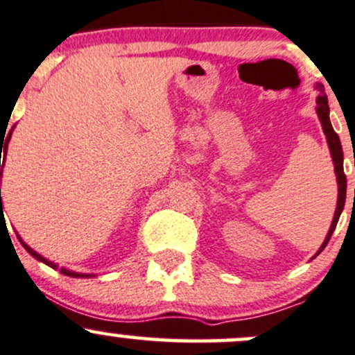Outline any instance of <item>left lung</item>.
Here are the masks:
<instances>
[{"label": "left lung", "mask_w": 355, "mask_h": 355, "mask_svg": "<svg viewBox=\"0 0 355 355\" xmlns=\"http://www.w3.org/2000/svg\"><path fill=\"white\" fill-rule=\"evenodd\" d=\"M316 89L320 91L318 98H316V113H318L320 121H322L323 133H325V135H327V142H329L330 154H331V159H334V166H335V174H337V182H338L337 209H335L334 222H331V227H330L329 234H327L325 242L322 243V247H320V250H318V254H320L323 249H325L327 243H329L331 234H334L335 227H337V223H338V218H340L342 209H344L345 193H347V178H345V174H344V152H342L340 139H338V135H337V133H335L334 128H331L330 118H329V110L330 108H329V101H327V94L323 93L322 85L316 86Z\"/></svg>", "instance_id": "1"}]
</instances>
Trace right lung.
<instances>
[{
    "label": "right lung",
    "instance_id": "add662e5",
    "mask_svg": "<svg viewBox=\"0 0 355 355\" xmlns=\"http://www.w3.org/2000/svg\"><path fill=\"white\" fill-rule=\"evenodd\" d=\"M3 135H5V130H3ZM10 137H11V130H10V132H6V139H5V137H3V139H1V152H5V154H6V148H8ZM1 173H3V164H1ZM1 218H5V215H3V203H1ZM3 225H5V220H3ZM17 237H18V240H20V242H21V245H24L25 249H26V252H30V255H33V257H35L37 261H40V262H44V264L51 266L52 269H57V264H54V262H51V261H47V259H44V257H42V255L37 254L35 250L30 249V247L26 245V243L24 242V240L20 239V235H17ZM60 272H62L64 276H71V277H89V276H91V274H79V272H72V270H69V269H60Z\"/></svg>",
    "mask_w": 355,
    "mask_h": 355
}]
</instances>
